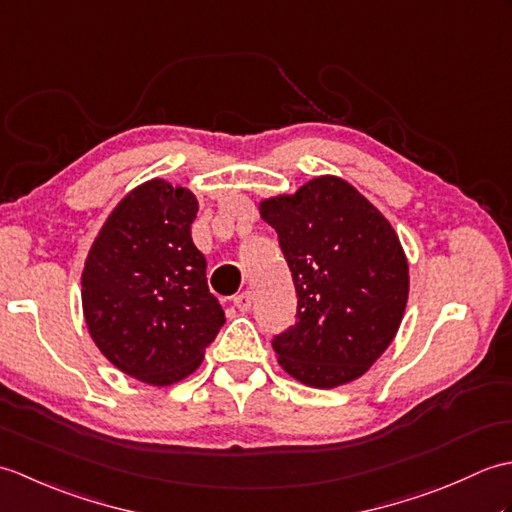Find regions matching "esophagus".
<instances>
[{
  "label": "esophagus",
  "instance_id": "34e87169",
  "mask_svg": "<svg viewBox=\"0 0 512 512\" xmlns=\"http://www.w3.org/2000/svg\"><path fill=\"white\" fill-rule=\"evenodd\" d=\"M235 308L239 312H248L250 308H253V292H250V290L239 292V295L235 297Z\"/></svg>",
  "mask_w": 512,
  "mask_h": 512
}]
</instances>
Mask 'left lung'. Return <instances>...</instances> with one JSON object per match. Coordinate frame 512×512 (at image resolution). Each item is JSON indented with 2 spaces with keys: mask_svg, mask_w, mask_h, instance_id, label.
<instances>
[{
  "mask_svg": "<svg viewBox=\"0 0 512 512\" xmlns=\"http://www.w3.org/2000/svg\"><path fill=\"white\" fill-rule=\"evenodd\" d=\"M297 290V321L273 339L299 383L332 389L372 367L400 328L409 266L394 228L365 195L319 176L259 204Z\"/></svg>",
  "mask_w": 512,
  "mask_h": 512,
  "instance_id": "8db88e82",
  "label": "left lung"
}]
</instances>
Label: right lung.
Segmentation results:
<instances>
[{
    "instance_id": "add662e5",
    "label": "right lung",
    "mask_w": 512,
    "mask_h": 512,
    "mask_svg": "<svg viewBox=\"0 0 512 512\" xmlns=\"http://www.w3.org/2000/svg\"><path fill=\"white\" fill-rule=\"evenodd\" d=\"M198 200L154 178L116 204L85 259L83 317L123 374L167 387L200 367L224 325L191 239Z\"/></svg>"
}]
</instances>
